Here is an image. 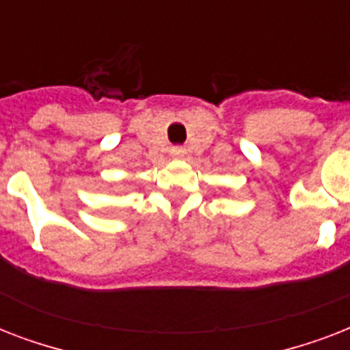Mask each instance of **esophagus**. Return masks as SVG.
Segmentation results:
<instances>
[{
  "instance_id": "obj_1",
  "label": "esophagus",
  "mask_w": 350,
  "mask_h": 350,
  "mask_svg": "<svg viewBox=\"0 0 350 350\" xmlns=\"http://www.w3.org/2000/svg\"><path fill=\"white\" fill-rule=\"evenodd\" d=\"M183 152H185L183 148H174V150H172V156H176V158H180V156H183Z\"/></svg>"
}]
</instances>
